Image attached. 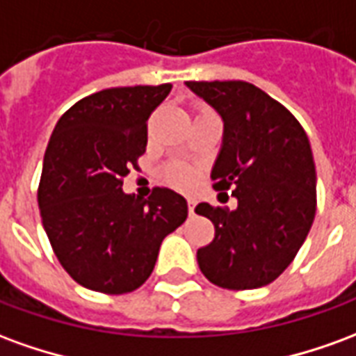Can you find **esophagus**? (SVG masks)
<instances>
[{"instance_id": "1", "label": "esophagus", "mask_w": 356, "mask_h": 356, "mask_svg": "<svg viewBox=\"0 0 356 356\" xmlns=\"http://www.w3.org/2000/svg\"><path fill=\"white\" fill-rule=\"evenodd\" d=\"M194 209H196V202L188 200V216H194Z\"/></svg>"}]
</instances>
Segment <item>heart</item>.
<instances>
[{
  "instance_id": "b5f03b06",
  "label": "heart",
  "mask_w": 356,
  "mask_h": 356,
  "mask_svg": "<svg viewBox=\"0 0 356 356\" xmlns=\"http://www.w3.org/2000/svg\"><path fill=\"white\" fill-rule=\"evenodd\" d=\"M163 179L165 183L171 186H177V188H188L196 181V171L186 165V163L175 162L170 163L165 170H163Z\"/></svg>"
}]
</instances>
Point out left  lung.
I'll return each instance as SVG.
<instances>
[{"label": "left lung", "instance_id": "obj_1", "mask_svg": "<svg viewBox=\"0 0 356 356\" xmlns=\"http://www.w3.org/2000/svg\"><path fill=\"white\" fill-rule=\"evenodd\" d=\"M223 118V145L211 170L213 188L238 208L196 206L216 236L196 259L209 282L227 290L267 286L293 261L316 211V171L296 116L248 81H186Z\"/></svg>", "mask_w": 356, "mask_h": 356}]
</instances>
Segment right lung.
Returning <instances> with one entry per match:
<instances>
[{"instance_id": "right-lung-1", "label": "right lung", "mask_w": 356, "mask_h": 356, "mask_svg": "<svg viewBox=\"0 0 356 356\" xmlns=\"http://www.w3.org/2000/svg\"><path fill=\"white\" fill-rule=\"evenodd\" d=\"M170 83L102 89L66 110L43 156L38 206L51 248L74 280L101 293L145 284L162 240L185 223L170 188L147 198L122 191L147 150V122Z\"/></svg>"}]
</instances>
